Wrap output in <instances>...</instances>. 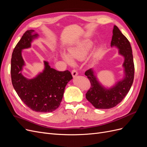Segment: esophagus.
<instances>
[{
	"label": "esophagus",
	"mask_w": 147,
	"mask_h": 147,
	"mask_svg": "<svg viewBox=\"0 0 147 147\" xmlns=\"http://www.w3.org/2000/svg\"><path fill=\"white\" fill-rule=\"evenodd\" d=\"M72 75L73 77H75L76 76H77V75H78L77 71L76 70H75V69L72 70Z\"/></svg>",
	"instance_id": "34e87169"
}]
</instances>
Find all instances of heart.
<instances>
[{
	"mask_svg": "<svg viewBox=\"0 0 147 147\" xmlns=\"http://www.w3.org/2000/svg\"><path fill=\"white\" fill-rule=\"evenodd\" d=\"M94 45V42L91 40H84L78 43L68 50L69 55L63 52L61 53L62 58L68 64L73 63V59H82L85 57Z\"/></svg>",
	"mask_w": 147,
	"mask_h": 147,
	"instance_id": "b5f03b06",
	"label": "heart"
}]
</instances>
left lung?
Wrapping results in <instances>:
<instances>
[{
	"mask_svg": "<svg viewBox=\"0 0 147 147\" xmlns=\"http://www.w3.org/2000/svg\"><path fill=\"white\" fill-rule=\"evenodd\" d=\"M111 47L118 49L119 55L124 57V76L113 86L106 88L99 82L93 69L86 71V76L91 82V88L86 98L96 109L113 108L122 101L129 91L134 81V64L131 44L117 26H114Z\"/></svg>",
	"mask_w": 147,
	"mask_h": 147,
	"instance_id": "8db88e82",
	"label": "left lung"
}]
</instances>
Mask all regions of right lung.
Listing matches in <instances>:
<instances>
[{
	"label": "right lung",
	"mask_w": 147,
	"mask_h": 147,
	"mask_svg": "<svg viewBox=\"0 0 147 147\" xmlns=\"http://www.w3.org/2000/svg\"><path fill=\"white\" fill-rule=\"evenodd\" d=\"M38 37L35 30H28L17 43L11 60V82L18 95L29 108L35 112L48 113L59 107L67 84L73 78L69 70L59 72L51 68L45 61L43 70L36 77L29 79L22 74L25 65L22 50L30 48Z\"/></svg>",
	"instance_id": "obj_1"
}]
</instances>
